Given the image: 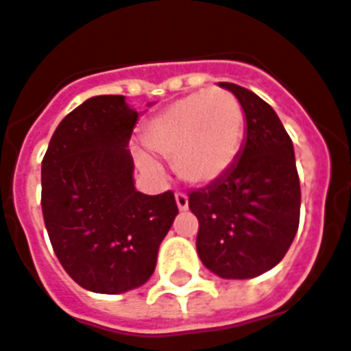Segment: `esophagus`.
<instances>
[{"mask_svg": "<svg viewBox=\"0 0 351 351\" xmlns=\"http://www.w3.org/2000/svg\"><path fill=\"white\" fill-rule=\"evenodd\" d=\"M175 199H176V204H178V208L188 210V195H186V193H182V191H176Z\"/></svg>", "mask_w": 351, "mask_h": 351, "instance_id": "esophagus-1", "label": "esophagus"}]
</instances>
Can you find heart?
I'll use <instances>...</instances> for the list:
<instances>
[{
  "label": "heart",
  "instance_id": "1",
  "mask_svg": "<svg viewBox=\"0 0 351 351\" xmlns=\"http://www.w3.org/2000/svg\"><path fill=\"white\" fill-rule=\"evenodd\" d=\"M245 113L227 89H204L178 98L147 124L143 141L175 163L186 182L208 184L227 173L240 154ZM143 165L154 171L150 160Z\"/></svg>",
  "mask_w": 351,
  "mask_h": 351
}]
</instances>
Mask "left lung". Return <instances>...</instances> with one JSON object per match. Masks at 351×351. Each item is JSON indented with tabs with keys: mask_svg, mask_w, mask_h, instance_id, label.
Returning <instances> with one entry per match:
<instances>
[{
	"mask_svg": "<svg viewBox=\"0 0 351 351\" xmlns=\"http://www.w3.org/2000/svg\"><path fill=\"white\" fill-rule=\"evenodd\" d=\"M240 100L247 137L238 162L189 191L199 219L197 253L223 279H251L277 266L300 225L294 147L274 108L245 87L223 82Z\"/></svg>",
	"mask_w": 351,
	"mask_h": 351,
	"instance_id": "8db88e82",
	"label": "left lung"
}]
</instances>
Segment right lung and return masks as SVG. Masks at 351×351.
I'll list each match as a JSON object with an SVG mask.
<instances>
[{
    "label": "right lung",
    "mask_w": 351,
    "mask_h": 351,
    "mask_svg": "<svg viewBox=\"0 0 351 351\" xmlns=\"http://www.w3.org/2000/svg\"><path fill=\"white\" fill-rule=\"evenodd\" d=\"M137 111L104 95L70 111L43 160V215L64 271L90 292L121 294L149 281L176 214L175 193L134 186L128 147Z\"/></svg>",
    "instance_id": "right-lung-1"
}]
</instances>
